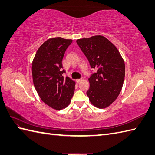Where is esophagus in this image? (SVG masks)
Masks as SVG:
<instances>
[{
    "label": "esophagus",
    "instance_id": "34e87169",
    "mask_svg": "<svg viewBox=\"0 0 155 155\" xmlns=\"http://www.w3.org/2000/svg\"><path fill=\"white\" fill-rule=\"evenodd\" d=\"M82 81H83V78H81L80 79H77L76 82H77V83H78V82H81Z\"/></svg>",
    "mask_w": 155,
    "mask_h": 155
}]
</instances>
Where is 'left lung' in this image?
Here are the masks:
<instances>
[{"instance_id":"1","label":"left lung","mask_w":155,"mask_h":155,"mask_svg":"<svg viewBox=\"0 0 155 155\" xmlns=\"http://www.w3.org/2000/svg\"><path fill=\"white\" fill-rule=\"evenodd\" d=\"M77 44L96 69L88 78L86 92L92 105L100 109L112 104L120 94L125 78V63L112 43L102 35L78 39Z\"/></svg>"}]
</instances>
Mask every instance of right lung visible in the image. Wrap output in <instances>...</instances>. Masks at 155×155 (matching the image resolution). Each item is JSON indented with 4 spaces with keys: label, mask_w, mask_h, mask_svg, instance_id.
Masks as SVG:
<instances>
[{
    "label": "right lung",
    "mask_w": 155,
    "mask_h": 155,
    "mask_svg": "<svg viewBox=\"0 0 155 155\" xmlns=\"http://www.w3.org/2000/svg\"><path fill=\"white\" fill-rule=\"evenodd\" d=\"M72 41L60 37L48 39L39 47L32 62V78L39 96L57 110L69 106L74 92L75 82L62 76L65 73L62 60Z\"/></svg>",
    "instance_id": "1"
}]
</instances>
